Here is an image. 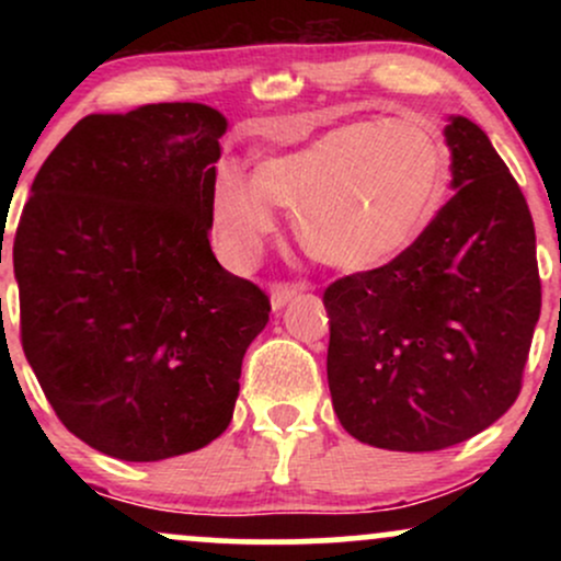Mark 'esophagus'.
I'll return each mask as SVG.
<instances>
[{
  "instance_id": "esophagus-1",
  "label": "esophagus",
  "mask_w": 561,
  "mask_h": 561,
  "mask_svg": "<svg viewBox=\"0 0 561 561\" xmlns=\"http://www.w3.org/2000/svg\"><path fill=\"white\" fill-rule=\"evenodd\" d=\"M300 287L298 285H287V282H279V285L272 287V308L274 311H282L289 300L298 298Z\"/></svg>"
}]
</instances>
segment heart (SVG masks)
<instances>
[{"mask_svg": "<svg viewBox=\"0 0 561 561\" xmlns=\"http://www.w3.org/2000/svg\"><path fill=\"white\" fill-rule=\"evenodd\" d=\"M446 182V150L427 128L356 121L266 158L255 176L224 171L210 224L231 266L259 255L276 227L274 208H282L295 216V234L311 259L337 272H375L420 242Z\"/></svg>", "mask_w": 561, "mask_h": 561, "instance_id": "obj_1", "label": "heart"}]
</instances>
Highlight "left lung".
<instances>
[{"instance_id":"obj_1","label":"left lung","mask_w":561,"mask_h":561,"mask_svg":"<svg viewBox=\"0 0 561 561\" xmlns=\"http://www.w3.org/2000/svg\"><path fill=\"white\" fill-rule=\"evenodd\" d=\"M450 186L420 242L324 289L334 414L356 440L440 450L504 416L540 317L536 227L523 190L465 115H450Z\"/></svg>"}]
</instances>
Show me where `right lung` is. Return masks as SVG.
<instances>
[{"mask_svg":"<svg viewBox=\"0 0 561 561\" xmlns=\"http://www.w3.org/2000/svg\"><path fill=\"white\" fill-rule=\"evenodd\" d=\"M224 131L199 102L94 113L31 184L12 244L25 358L57 420L113 459L216 440L268 321L266 293L210 250Z\"/></svg>","mask_w":561,"mask_h":561,"instance_id":"1","label":"right lung"}]
</instances>
